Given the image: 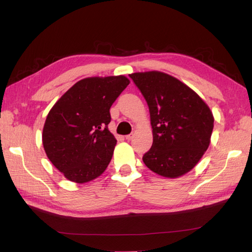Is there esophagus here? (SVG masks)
Masks as SVG:
<instances>
[{"mask_svg":"<svg viewBox=\"0 0 252 252\" xmlns=\"http://www.w3.org/2000/svg\"><path fill=\"white\" fill-rule=\"evenodd\" d=\"M125 138H126V140H131V139L133 138V133H130V134H127V135L125 136Z\"/></svg>","mask_w":252,"mask_h":252,"instance_id":"34e87169","label":"esophagus"}]
</instances>
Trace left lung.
Instances as JSON below:
<instances>
[{
    "mask_svg": "<svg viewBox=\"0 0 252 252\" xmlns=\"http://www.w3.org/2000/svg\"><path fill=\"white\" fill-rule=\"evenodd\" d=\"M129 77L147 102L154 133L143 162L162 177L187 173L209 146L215 122L209 107L191 88L167 73L135 72Z\"/></svg>",
    "mask_w": 252,
    "mask_h": 252,
    "instance_id": "left-lung-1",
    "label": "left lung"
}]
</instances>
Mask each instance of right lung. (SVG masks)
Returning a JSON list of instances; mask_svg holds the SVG:
<instances>
[{"mask_svg":"<svg viewBox=\"0 0 252 252\" xmlns=\"http://www.w3.org/2000/svg\"><path fill=\"white\" fill-rule=\"evenodd\" d=\"M128 84L124 75L83 79L50 109L43 128L44 149L66 179L82 184L107 168L117 144L108 130L109 110Z\"/></svg>","mask_w":252,"mask_h":252,"instance_id":"1","label":"right lung"}]
</instances>
